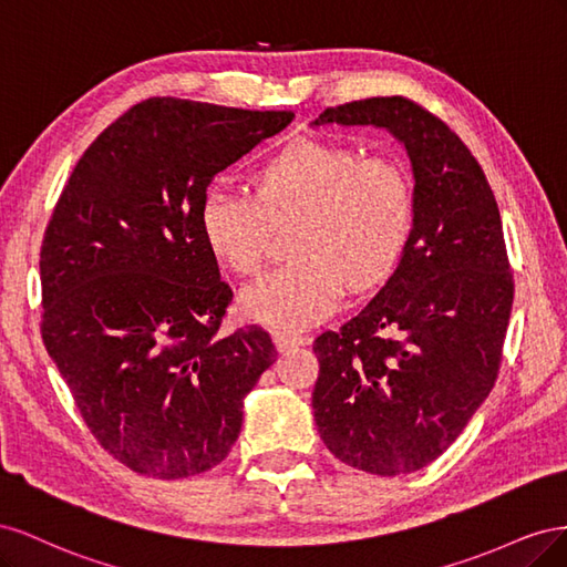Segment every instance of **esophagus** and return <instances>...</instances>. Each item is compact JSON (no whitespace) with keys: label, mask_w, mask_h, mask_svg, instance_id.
I'll use <instances>...</instances> for the list:
<instances>
[{"label":"esophagus","mask_w":567,"mask_h":567,"mask_svg":"<svg viewBox=\"0 0 567 567\" xmlns=\"http://www.w3.org/2000/svg\"><path fill=\"white\" fill-rule=\"evenodd\" d=\"M274 340H277V348H279V352H288V350H293V348H300V346H307V338L305 333H300V331H290V329H277L274 331Z\"/></svg>","instance_id":"obj_1"}]
</instances>
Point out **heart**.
<instances>
[{"label":"heart","mask_w":567,"mask_h":567,"mask_svg":"<svg viewBox=\"0 0 567 567\" xmlns=\"http://www.w3.org/2000/svg\"><path fill=\"white\" fill-rule=\"evenodd\" d=\"M255 196L221 184L205 188L198 225L219 262L241 277L265 265L271 225L296 221V260L244 293V310L279 329L329 317L348 286L385 281L406 250L416 217L409 169L350 146L296 142L255 173Z\"/></svg>","instance_id":"obj_1"}]
</instances>
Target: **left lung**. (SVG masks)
<instances>
[{"label": "left lung", "instance_id": "left-lung-1", "mask_svg": "<svg viewBox=\"0 0 567 567\" xmlns=\"http://www.w3.org/2000/svg\"><path fill=\"white\" fill-rule=\"evenodd\" d=\"M375 125L414 165L416 217L388 284L315 340L312 409L326 447L373 475L433 463L494 388L513 307L499 205L458 134L406 96L326 109L315 125Z\"/></svg>", "mask_w": 567, "mask_h": 567}]
</instances>
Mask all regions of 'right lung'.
<instances>
[{
    "instance_id": "add662e5",
    "label": "right lung",
    "mask_w": 567,
    "mask_h": 567,
    "mask_svg": "<svg viewBox=\"0 0 567 567\" xmlns=\"http://www.w3.org/2000/svg\"><path fill=\"white\" fill-rule=\"evenodd\" d=\"M290 120L146 99L82 153L54 205L40 250L44 348L90 433L134 473L217 466L279 354L257 323L219 333L234 290L198 210L217 173Z\"/></svg>"
}]
</instances>
